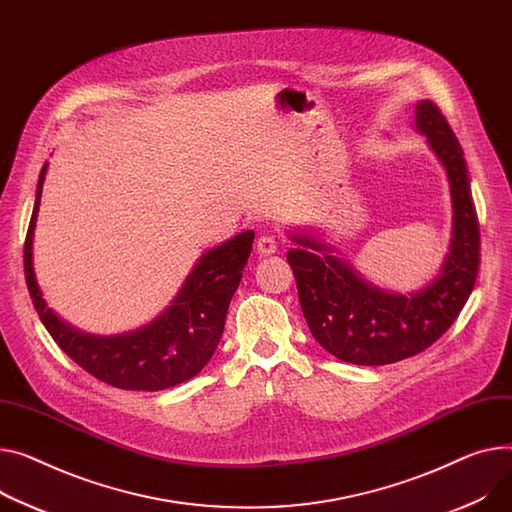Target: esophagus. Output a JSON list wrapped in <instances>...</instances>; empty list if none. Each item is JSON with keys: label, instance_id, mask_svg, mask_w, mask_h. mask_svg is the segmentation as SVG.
<instances>
[{"label": "esophagus", "instance_id": "34e87169", "mask_svg": "<svg viewBox=\"0 0 512 512\" xmlns=\"http://www.w3.org/2000/svg\"><path fill=\"white\" fill-rule=\"evenodd\" d=\"M276 251H278V243H276L274 236H271V234L259 236V241H257V253L259 255H274Z\"/></svg>", "mask_w": 512, "mask_h": 512}]
</instances>
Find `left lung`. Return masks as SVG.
Here are the masks:
<instances>
[{
	"instance_id": "8db88e82",
	"label": "left lung",
	"mask_w": 512,
	"mask_h": 512,
	"mask_svg": "<svg viewBox=\"0 0 512 512\" xmlns=\"http://www.w3.org/2000/svg\"><path fill=\"white\" fill-rule=\"evenodd\" d=\"M414 129L445 168L451 191V243L434 280L407 294L379 288L317 232H290L302 315L317 342L350 364H393L426 350L459 317L478 278L480 224L463 150L430 100L416 102Z\"/></svg>"
}]
</instances>
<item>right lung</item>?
I'll list each match as a JSON object with an SVG mask.
<instances>
[{"label": "right lung", "instance_id": "obj_1", "mask_svg": "<svg viewBox=\"0 0 512 512\" xmlns=\"http://www.w3.org/2000/svg\"><path fill=\"white\" fill-rule=\"evenodd\" d=\"M49 162H45L24 243L26 286L55 344L98 381L125 391H162L193 379L214 356L228 304L253 249V230L203 253L166 309L133 331L94 335L63 321L47 306L34 274L32 245Z\"/></svg>", "mask_w": 512, "mask_h": 512}]
</instances>
